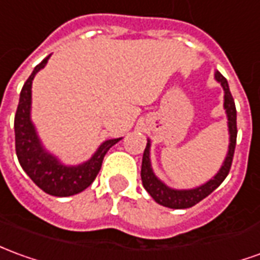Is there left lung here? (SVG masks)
<instances>
[{"mask_svg":"<svg viewBox=\"0 0 260 260\" xmlns=\"http://www.w3.org/2000/svg\"><path fill=\"white\" fill-rule=\"evenodd\" d=\"M214 77L224 90V110L226 114V119H228V135H230V145H228L226 156H225L224 161L217 174L208 181H206L204 184L194 187V188L179 190V188L169 187L165 181H161L155 174L153 169H152V161H150V139H148L146 148L143 152L141 177H142V184L145 190L160 206L174 208V210L190 208V207L196 206L201 200L206 199L208 194H211L230 173L232 157H234V152H235V145H237V110H235V103L232 99L226 79L219 72H215Z\"/></svg>","mask_w":260,"mask_h":260,"instance_id":"1","label":"left lung"}]
</instances>
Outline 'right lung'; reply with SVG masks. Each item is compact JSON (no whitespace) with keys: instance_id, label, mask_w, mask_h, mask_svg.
Segmentation results:
<instances>
[{"instance_id":"add662e5","label":"right lung","mask_w":260,"mask_h":260,"mask_svg":"<svg viewBox=\"0 0 260 260\" xmlns=\"http://www.w3.org/2000/svg\"><path fill=\"white\" fill-rule=\"evenodd\" d=\"M50 54L34 69L32 74L22 87L14 122L15 150L19 165L36 186L50 196L69 197L81 193L91 184L101 169L105 153L122 138L107 139L100 145L88 160L73 166L64 165L57 156L50 153L43 146L30 118L32 81L35 79L36 73L45 69Z\"/></svg>"}]
</instances>
